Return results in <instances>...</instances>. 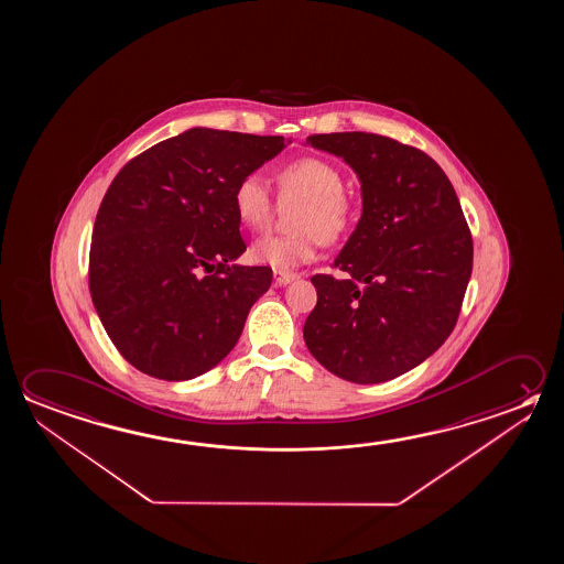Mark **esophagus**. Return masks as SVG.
I'll return each mask as SVG.
<instances>
[{"mask_svg":"<svg viewBox=\"0 0 564 564\" xmlns=\"http://www.w3.org/2000/svg\"><path fill=\"white\" fill-rule=\"evenodd\" d=\"M295 279V273H289V271H279V269L273 271V281H275V285L278 286L289 285V283H293Z\"/></svg>","mask_w":564,"mask_h":564,"instance_id":"esophagus-1","label":"esophagus"}]
</instances>
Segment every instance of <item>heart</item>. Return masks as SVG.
Segmentation results:
<instances>
[{"label": "heart", "mask_w": 564, "mask_h": 564, "mask_svg": "<svg viewBox=\"0 0 564 564\" xmlns=\"http://www.w3.org/2000/svg\"><path fill=\"white\" fill-rule=\"evenodd\" d=\"M279 204L299 203L291 216L289 236H268L251 246L250 258L279 271L305 265L316 256V246L340 240L354 218L350 198L344 194L340 171L318 158L299 159L278 173ZM234 210L251 231L268 230L275 214L268 186L256 173L241 176L231 193Z\"/></svg>", "instance_id": "obj_1"}]
</instances>
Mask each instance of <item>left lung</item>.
<instances>
[{"label":"left lung","mask_w":564,"mask_h":564,"mask_svg":"<svg viewBox=\"0 0 564 564\" xmlns=\"http://www.w3.org/2000/svg\"><path fill=\"white\" fill-rule=\"evenodd\" d=\"M361 185V216L334 268L314 275L306 348L334 376L381 383L413 370L453 333L471 275V236L448 176L423 151L364 131L321 133Z\"/></svg>","instance_id":"1"}]
</instances>
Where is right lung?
<instances>
[{
  "label": "right lung",
  "mask_w": 564,
  "mask_h": 564,
  "mask_svg": "<svg viewBox=\"0 0 564 564\" xmlns=\"http://www.w3.org/2000/svg\"><path fill=\"white\" fill-rule=\"evenodd\" d=\"M291 139L193 128L148 149L111 181L94 223L90 295L133 368L186 381L230 354L269 268L246 251L231 193Z\"/></svg>",
  "instance_id": "1"
}]
</instances>
